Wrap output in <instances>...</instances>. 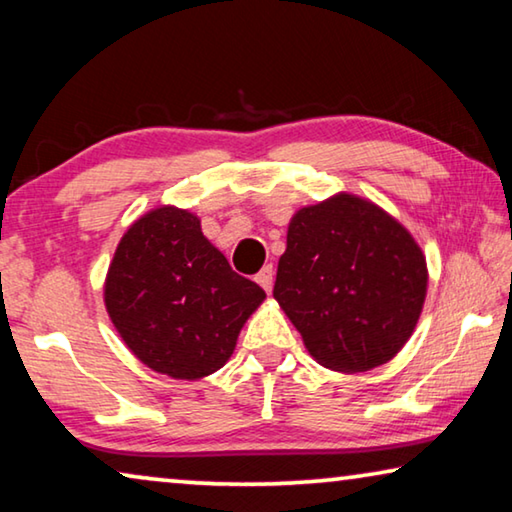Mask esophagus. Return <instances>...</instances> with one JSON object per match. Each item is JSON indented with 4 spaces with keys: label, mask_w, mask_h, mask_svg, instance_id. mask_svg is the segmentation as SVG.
Listing matches in <instances>:
<instances>
[{
    "label": "esophagus",
    "mask_w": 512,
    "mask_h": 512,
    "mask_svg": "<svg viewBox=\"0 0 512 512\" xmlns=\"http://www.w3.org/2000/svg\"><path fill=\"white\" fill-rule=\"evenodd\" d=\"M255 280L259 282V285H262L266 294H269V291L273 289V264H266L264 269L255 275Z\"/></svg>",
    "instance_id": "obj_1"
}]
</instances>
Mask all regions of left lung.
Segmentation results:
<instances>
[{"mask_svg":"<svg viewBox=\"0 0 512 512\" xmlns=\"http://www.w3.org/2000/svg\"><path fill=\"white\" fill-rule=\"evenodd\" d=\"M426 257L405 227L358 196L291 218L273 298L323 367L358 373L394 358L415 330Z\"/></svg>","mask_w":512,"mask_h":512,"instance_id":"obj_1","label":"left lung"}]
</instances>
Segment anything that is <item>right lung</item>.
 <instances>
[{
	"label": "right lung",
	"instance_id": "add662e5",
	"mask_svg": "<svg viewBox=\"0 0 512 512\" xmlns=\"http://www.w3.org/2000/svg\"><path fill=\"white\" fill-rule=\"evenodd\" d=\"M264 298L205 239L198 216L177 207L152 209L129 227L104 282L107 312L129 351L180 380L221 369Z\"/></svg>",
	"mask_w": 512,
	"mask_h": 512
}]
</instances>
